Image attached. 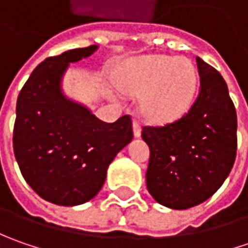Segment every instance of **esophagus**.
Returning a JSON list of instances; mask_svg holds the SVG:
<instances>
[{"mask_svg":"<svg viewBox=\"0 0 248 248\" xmlns=\"http://www.w3.org/2000/svg\"><path fill=\"white\" fill-rule=\"evenodd\" d=\"M132 127H134V135H135L137 138H139V137H140V132H142V125H140V123H139L138 120L134 121Z\"/></svg>","mask_w":248,"mask_h":248,"instance_id":"obj_1","label":"esophagus"}]
</instances>
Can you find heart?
<instances>
[{
    "label": "heart",
    "instance_id": "b5f03b06",
    "mask_svg": "<svg viewBox=\"0 0 248 248\" xmlns=\"http://www.w3.org/2000/svg\"><path fill=\"white\" fill-rule=\"evenodd\" d=\"M120 90L143 95L142 109L156 120H174L189 109L197 88L195 66L185 58L145 56L119 76Z\"/></svg>",
    "mask_w": 248,
    "mask_h": 248
}]
</instances>
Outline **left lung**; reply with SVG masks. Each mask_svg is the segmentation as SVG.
<instances>
[{"mask_svg": "<svg viewBox=\"0 0 248 248\" xmlns=\"http://www.w3.org/2000/svg\"><path fill=\"white\" fill-rule=\"evenodd\" d=\"M200 90L181 119L142 128L150 149L146 185L153 199L174 210L199 205L228 178L237 149V117L222 76L196 58Z\"/></svg>", "mask_w": 248, "mask_h": 248, "instance_id": "obj_1", "label": "left lung"}]
</instances>
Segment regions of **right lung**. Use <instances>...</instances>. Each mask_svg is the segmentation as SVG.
I'll return each mask as SVG.
<instances>
[{"label": "right lung", "mask_w": 248, "mask_h": 248, "mask_svg": "<svg viewBox=\"0 0 248 248\" xmlns=\"http://www.w3.org/2000/svg\"><path fill=\"white\" fill-rule=\"evenodd\" d=\"M96 49L91 45L46 58L17 96L15 157L30 187L53 204L78 205L98 195L109 164L134 137L128 114L105 123L63 95L69 63Z\"/></svg>", "instance_id": "right-lung-1"}]
</instances>
